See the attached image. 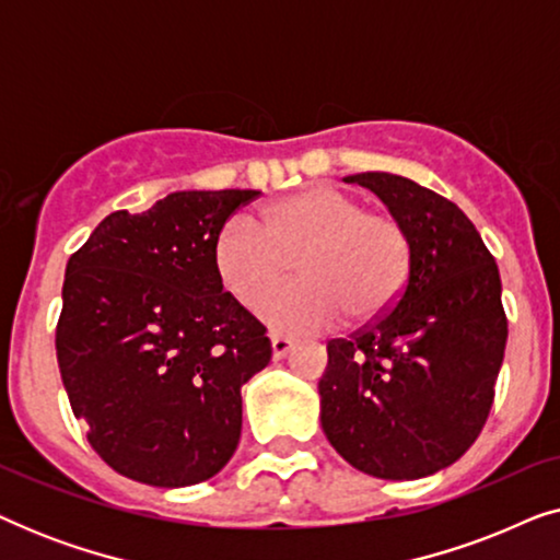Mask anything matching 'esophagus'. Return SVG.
Returning <instances> with one entry per match:
<instances>
[{
  "label": "esophagus",
  "instance_id": "esophagus-1",
  "mask_svg": "<svg viewBox=\"0 0 560 560\" xmlns=\"http://www.w3.org/2000/svg\"><path fill=\"white\" fill-rule=\"evenodd\" d=\"M270 341H272V357H275V359L288 357V354H290V349L295 347V343L290 341L288 336H278V334H272V336H270Z\"/></svg>",
  "mask_w": 560,
  "mask_h": 560
}]
</instances>
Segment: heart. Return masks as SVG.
I'll return each mask as SVG.
<instances>
[{"label":"heart","mask_w":560,"mask_h":560,"mask_svg":"<svg viewBox=\"0 0 560 560\" xmlns=\"http://www.w3.org/2000/svg\"><path fill=\"white\" fill-rule=\"evenodd\" d=\"M221 285L247 308L299 272L302 282L259 308L272 331L308 334L341 313L370 324L393 311L410 275V240L389 213L364 211L347 190L313 186L255 219L236 217L213 244Z\"/></svg>","instance_id":"heart-1"}]
</instances>
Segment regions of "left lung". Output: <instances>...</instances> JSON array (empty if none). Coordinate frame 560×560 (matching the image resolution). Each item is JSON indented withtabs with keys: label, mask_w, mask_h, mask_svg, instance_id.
Segmentation results:
<instances>
[{
	"label": "left lung",
	"mask_w": 560,
	"mask_h": 560,
	"mask_svg": "<svg viewBox=\"0 0 560 560\" xmlns=\"http://www.w3.org/2000/svg\"><path fill=\"white\" fill-rule=\"evenodd\" d=\"M343 180L370 188L400 221L410 275L393 311L328 341L320 425L370 477H431L469 451L492 410L508 343L500 270L448 198L393 173Z\"/></svg>",
	"instance_id": "obj_1"
}]
</instances>
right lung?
<instances>
[{
    "label": "right lung",
    "instance_id": "add662e5",
    "mask_svg": "<svg viewBox=\"0 0 560 560\" xmlns=\"http://www.w3.org/2000/svg\"><path fill=\"white\" fill-rule=\"evenodd\" d=\"M259 190H175L114 211L66 265L56 351L73 416L121 477L190 487L234 456L242 385L272 357L224 293L213 244Z\"/></svg>",
    "mask_w": 560,
    "mask_h": 560
}]
</instances>
